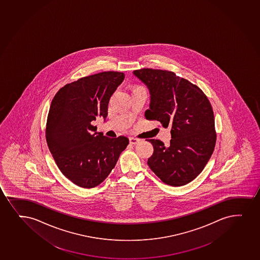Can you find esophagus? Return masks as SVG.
<instances>
[{"instance_id": "obj_1", "label": "esophagus", "mask_w": 260, "mask_h": 260, "mask_svg": "<svg viewBox=\"0 0 260 260\" xmlns=\"http://www.w3.org/2000/svg\"><path fill=\"white\" fill-rule=\"evenodd\" d=\"M128 139H129V144H137L139 142V139H138V138H129Z\"/></svg>"}]
</instances>
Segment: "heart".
<instances>
[{
	"label": "heart",
	"mask_w": 260,
	"mask_h": 260,
	"mask_svg": "<svg viewBox=\"0 0 260 260\" xmlns=\"http://www.w3.org/2000/svg\"><path fill=\"white\" fill-rule=\"evenodd\" d=\"M140 89H144V88L141 87V86H135L134 88H133V91H134V90H140Z\"/></svg>",
	"instance_id": "obj_1"
}]
</instances>
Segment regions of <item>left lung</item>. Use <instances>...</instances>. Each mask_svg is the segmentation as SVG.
Returning <instances> with one entry per match:
<instances>
[{
	"instance_id": "obj_1",
	"label": "left lung",
	"mask_w": 260,
	"mask_h": 260,
	"mask_svg": "<svg viewBox=\"0 0 260 260\" xmlns=\"http://www.w3.org/2000/svg\"><path fill=\"white\" fill-rule=\"evenodd\" d=\"M150 92V105L144 116L171 128L169 146L149 139L152 156L150 170L166 184L182 186L201 173L216 144L211 104L198 86L171 71L142 69L133 71Z\"/></svg>"
}]
</instances>
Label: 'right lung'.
Masks as SVG:
<instances>
[{"mask_svg":"<svg viewBox=\"0 0 260 260\" xmlns=\"http://www.w3.org/2000/svg\"><path fill=\"white\" fill-rule=\"evenodd\" d=\"M123 79L114 71L83 77L59 89L51 102L48 146L61 173L78 186L103 183L128 144L126 137L107 138L93 125L98 117L106 120L110 98Z\"/></svg>","mask_w":260,"mask_h":260,"instance_id":"obj_1","label":"right lung"}]
</instances>
